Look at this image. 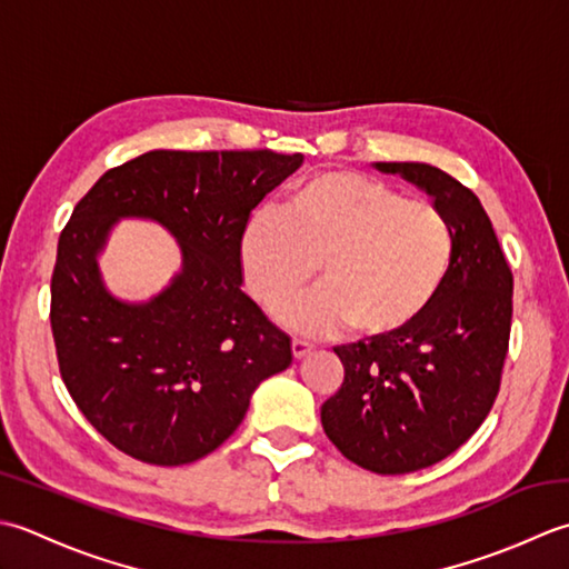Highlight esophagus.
<instances>
[{"label": "esophagus", "instance_id": "obj_1", "mask_svg": "<svg viewBox=\"0 0 569 569\" xmlns=\"http://www.w3.org/2000/svg\"><path fill=\"white\" fill-rule=\"evenodd\" d=\"M311 353V343H307V341H301V339H292V356L297 358H305V356H309Z\"/></svg>", "mask_w": 569, "mask_h": 569}]
</instances>
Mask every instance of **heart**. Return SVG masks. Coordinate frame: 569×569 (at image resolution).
I'll return each instance as SVG.
<instances>
[{"instance_id": "heart-1", "label": "heart", "mask_w": 569, "mask_h": 569, "mask_svg": "<svg viewBox=\"0 0 569 569\" xmlns=\"http://www.w3.org/2000/svg\"><path fill=\"white\" fill-rule=\"evenodd\" d=\"M455 240L437 206L402 199L388 183L351 171H323L289 193L280 216L260 213L240 236L250 295L280 309L315 280L321 287L280 319L305 333L351 323L368 339L420 319L442 289Z\"/></svg>"}]
</instances>
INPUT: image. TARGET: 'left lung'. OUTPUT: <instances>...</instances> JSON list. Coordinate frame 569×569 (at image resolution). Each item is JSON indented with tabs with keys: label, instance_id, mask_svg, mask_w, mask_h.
Returning a JSON list of instances; mask_svg holds the SVG:
<instances>
[{
	"label": "left lung",
	"instance_id": "1",
	"mask_svg": "<svg viewBox=\"0 0 569 569\" xmlns=\"http://www.w3.org/2000/svg\"><path fill=\"white\" fill-rule=\"evenodd\" d=\"M432 199L455 252L430 309L392 336L336 346L343 382L321 405L323 432L358 467L410 473L432 467L479 430L501 386L513 274L481 201L442 169L376 161Z\"/></svg>",
	"mask_w": 569,
	"mask_h": 569
}]
</instances>
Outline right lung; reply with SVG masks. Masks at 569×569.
Masks as SVG:
<instances>
[{"mask_svg":"<svg viewBox=\"0 0 569 569\" xmlns=\"http://www.w3.org/2000/svg\"><path fill=\"white\" fill-rule=\"evenodd\" d=\"M301 154L154 149L102 173L58 238L51 329L58 368L86 420L124 455L179 467L238 430L254 388L292 363L289 336L242 292L240 236ZM122 217L169 229L182 270L124 302L97 264Z\"/></svg>","mask_w":569,"mask_h":569,"instance_id":"1","label":"right lung"}]
</instances>
